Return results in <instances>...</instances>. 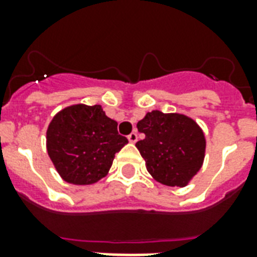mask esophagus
<instances>
[{"mask_svg": "<svg viewBox=\"0 0 257 257\" xmlns=\"http://www.w3.org/2000/svg\"><path fill=\"white\" fill-rule=\"evenodd\" d=\"M128 140H129V143H132V144H135V143H136V141H137V133L136 132L131 133V135H129V136H128Z\"/></svg>", "mask_w": 257, "mask_h": 257, "instance_id": "esophagus-1", "label": "esophagus"}]
</instances>
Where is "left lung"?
Returning a JSON list of instances; mask_svg holds the SVG:
<instances>
[{
	"mask_svg": "<svg viewBox=\"0 0 257 257\" xmlns=\"http://www.w3.org/2000/svg\"><path fill=\"white\" fill-rule=\"evenodd\" d=\"M137 129L145 139L136 147L153 179L167 187H187L205 157L207 140L200 125L183 113L152 110Z\"/></svg>",
	"mask_w": 257,
	"mask_h": 257,
	"instance_id": "obj_1",
	"label": "left lung"
}]
</instances>
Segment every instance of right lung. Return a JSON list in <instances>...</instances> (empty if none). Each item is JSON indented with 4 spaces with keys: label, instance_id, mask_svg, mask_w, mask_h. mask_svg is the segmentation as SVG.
<instances>
[{
    "label": "right lung",
    "instance_id": "right-lung-1",
    "mask_svg": "<svg viewBox=\"0 0 257 257\" xmlns=\"http://www.w3.org/2000/svg\"><path fill=\"white\" fill-rule=\"evenodd\" d=\"M128 144L101 105L61 109L46 129V151L64 181L90 185L108 175L114 155Z\"/></svg>",
    "mask_w": 257,
    "mask_h": 257
}]
</instances>
